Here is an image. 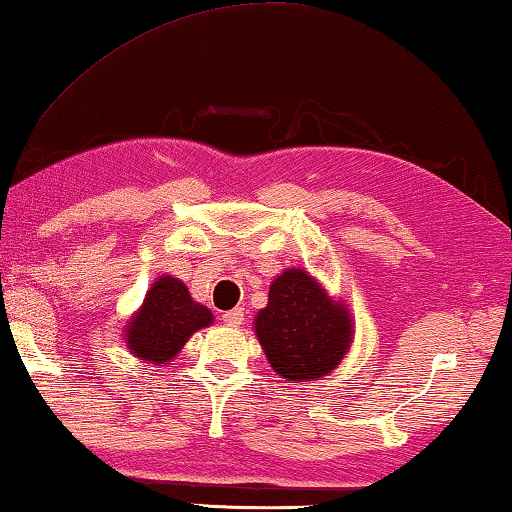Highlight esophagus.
Here are the masks:
<instances>
[{
    "mask_svg": "<svg viewBox=\"0 0 512 512\" xmlns=\"http://www.w3.org/2000/svg\"><path fill=\"white\" fill-rule=\"evenodd\" d=\"M221 320H224L228 327H239L241 322H244V309H232V311H226L224 315H221Z\"/></svg>",
    "mask_w": 512,
    "mask_h": 512,
    "instance_id": "1",
    "label": "esophagus"
}]
</instances>
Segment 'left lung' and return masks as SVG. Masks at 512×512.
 <instances>
[{"label":"left lung","instance_id":"1","mask_svg":"<svg viewBox=\"0 0 512 512\" xmlns=\"http://www.w3.org/2000/svg\"><path fill=\"white\" fill-rule=\"evenodd\" d=\"M255 336L271 367L293 383L327 376L347 356L353 336L349 309L331 300L302 268H286L255 318Z\"/></svg>","mask_w":512,"mask_h":512}]
</instances>
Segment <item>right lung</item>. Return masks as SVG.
I'll use <instances>...</instances> for the list:
<instances>
[{"mask_svg": "<svg viewBox=\"0 0 512 512\" xmlns=\"http://www.w3.org/2000/svg\"><path fill=\"white\" fill-rule=\"evenodd\" d=\"M212 320V311L192 300L188 286L172 275H163L150 286L143 306L127 322V349L136 358L163 367L194 331L210 327Z\"/></svg>", "mask_w": 512, "mask_h": 512, "instance_id": "obj_1", "label": "right lung"}]
</instances>
